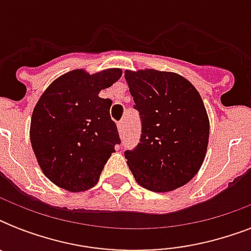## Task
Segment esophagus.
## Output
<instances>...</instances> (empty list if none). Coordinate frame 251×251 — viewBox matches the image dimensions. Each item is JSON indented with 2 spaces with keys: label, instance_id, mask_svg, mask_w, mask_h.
Instances as JSON below:
<instances>
[{
  "label": "esophagus",
  "instance_id": "esophagus-1",
  "mask_svg": "<svg viewBox=\"0 0 251 251\" xmlns=\"http://www.w3.org/2000/svg\"><path fill=\"white\" fill-rule=\"evenodd\" d=\"M117 129H118V131H120V134H124L125 133V130H126V125H125V121H120L117 124Z\"/></svg>",
  "mask_w": 251,
  "mask_h": 251
}]
</instances>
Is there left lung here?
I'll return each instance as SVG.
<instances>
[{"mask_svg":"<svg viewBox=\"0 0 251 251\" xmlns=\"http://www.w3.org/2000/svg\"><path fill=\"white\" fill-rule=\"evenodd\" d=\"M125 79L142 121L141 141L125 151L134 178L155 193L186 185L208 146L210 121L201 95L176 73L126 70Z\"/></svg>","mask_w":251,"mask_h":251,"instance_id":"8db88e82","label":"left lung"}]
</instances>
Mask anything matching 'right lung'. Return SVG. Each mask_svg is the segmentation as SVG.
Here are the masks:
<instances>
[{"label":"right lung","instance_id":"right-lung-1","mask_svg":"<svg viewBox=\"0 0 251 251\" xmlns=\"http://www.w3.org/2000/svg\"><path fill=\"white\" fill-rule=\"evenodd\" d=\"M121 75V69L72 70L53 80L33 108V153L45 177L61 189L79 193L94 187L121 143L109 114L112 100L99 96Z\"/></svg>","mask_w":251,"mask_h":251}]
</instances>
